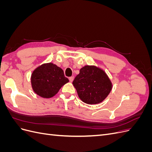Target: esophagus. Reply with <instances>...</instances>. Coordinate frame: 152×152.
<instances>
[{
  "instance_id": "34e87169",
  "label": "esophagus",
  "mask_w": 152,
  "mask_h": 152,
  "mask_svg": "<svg viewBox=\"0 0 152 152\" xmlns=\"http://www.w3.org/2000/svg\"><path fill=\"white\" fill-rule=\"evenodd\" d=\"M73 79H74V77H70V78H69V80H70V82H72Z\"/></svg>"
}]
</instances>
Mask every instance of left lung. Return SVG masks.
I'll list each match as a JSON object with an SVG mask.
<instances>
[{
	"mask_svg": "<svg viewBox=\"0 0 152 152\" xmlns=\"http://www.w3.org/2000/svg\"><path fill=\"white\" fill-rule=\"evenodd\" d=\"M79 97L87 104L99 103L107 97L112 85L108 76L101 69L86 66L80 70L73 81Z\"/></svg>",
	"mask_w": 152,
	"mask_h": 152,
	"instance_id": "obj_1",
	"label": "left lung"
}]
</instances>
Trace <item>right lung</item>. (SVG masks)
Returning a JSON list of instances; mask_svg holds the SVG:
<instances>
[{
	"mask_svg": "<svg viewBox=\"0 0 152 152\" xmlns=\"http://www.w3.org/2000/svg\"><path fill=\"white\" fill-rule=\"evenodd\" d=\"M68 82L62 69L51 63L44 64L36 68L31 77L35 93L45 98L53 97Z\"/></svg>",
	"mask_w": 152,
	"mask_h": 152,
	"instance_id": "1",
	"label": "right lung"
}]
</instances>
